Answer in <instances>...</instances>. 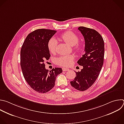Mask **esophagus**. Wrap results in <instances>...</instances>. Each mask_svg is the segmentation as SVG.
Instances as JSON below:
<instances>
[{"label": "esophagus", "mask_w": 124, "mask_h": 124, "mask_svg": "<svg viewBox=\"0 0 124 124\" xmlns=\"http://www.w3.org/2000/svg\"><path fill=\"white\" fill-rule=\"evenodd\" d=\"M62 70L63 71H67V70H69V69H68V68H62Z\"/></svg>", "instance_id": "esophagus-1"}]
</instances>
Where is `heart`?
<instances>
[{
	"mask_svg": "<svg viewBox=\"0 0 124 124\" xmlns=\"http://www.w3.org/2000/svg\"><path fill=\"white\" fill-rule=\"evenodd\" d=\"M60 38L65 43L70 46L75 45V49L77 52L80 53L82 50V46L81 43H78L79 38L78 36L71 31H67L60 35ZM58 42L54 38H51L48 42V48L51 53H54L56 51ZM74 57L72 54L64 55L60 56L56 60L57 65L64 67H69L70 66L73 60Z\"/></svg>",
	"mask_w": 124,
	"mask_h": 124,
	"instance_id": "b5f03b06",
	"label": "heart"
}]
</instances>
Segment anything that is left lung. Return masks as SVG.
<instances>
[{
    "mask_svg": "<svg viewBox=\"0 0 124 124\" xmlns=\"http://www.w3.org/2000/svg\"><path fill=\"white\" fill-rule=\"evenodd\" d=\"M78 29L85 42V54L77 61L83 68L76 72V76L70 83L75 89L84 91L93 84L100 74L104 62V42L101 34L95 30L82 26Z\"/></svg>",
    "mask_w": 124,
    "mask_h": 124,
    "instance_id": "8db88e82",
    "label": "left lung"
}]
</instances>
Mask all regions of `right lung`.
<instances>
[{
	"instance_id": "obj_1",
	"label": "right lung",
	"mask_w": 124,
	"mask_h": 124,
	"mask_svg": "<svg viewBox=\"0 0 124 124\" xmlns=\"http://www.w3.org/2000/svg\"><path fill=\"white\" fill-rule=\"evenodd\" d=\"M56 31L40 29L29 33L20 52V65L24 77L29 85L39 93H46L55 85L56 76L62 72L61 68L49 71L44 63L51 54L48 42Z\"/></svg>"
}]
</instances>
